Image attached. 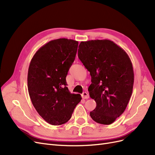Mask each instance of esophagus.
Here are the masks:
<instances>
[{
  "instance_id": "esophagus-1",
  "label": "esophagus",
  "mask_w": 155,
  "mask_h": 155,
  "mask_svg": "<svg viewBox=\"0 0 155 155\" xmlns=\"http://www.w3.org/2000/svg\"><path fill=\"white\" fill-rule=\"evenodd\" d=\"M81 96H82V97L83 98V99H88V98H89L88 94L87 92H83L82 94H81Z\"/></svg>"
}]
</instances>
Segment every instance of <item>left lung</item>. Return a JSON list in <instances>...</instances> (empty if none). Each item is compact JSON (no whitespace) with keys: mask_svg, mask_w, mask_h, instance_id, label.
<instances>
[{"mask_svg":"<svg viewBox=\"0 0 155 155\" xmlns=\"http://www.w3.org/2000/svg\"><path fill=\"white\" fill-rule=\"evenodd\" d=\"M78 58L91 76L88 91L96 107L90 116L98 124L110 125L123 114L133 92L129 55L113 41L104 39L81 42Z\"/></svg>","mask_w":155,"mask_h":155,"instance_id":"1","label":"left lung"}]
</instances>
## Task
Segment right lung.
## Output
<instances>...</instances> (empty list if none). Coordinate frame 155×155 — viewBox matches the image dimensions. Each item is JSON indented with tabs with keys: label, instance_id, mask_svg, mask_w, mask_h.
<instances>
[{
	"label": "right lung",
	"instance_id": "1",
	"mask_svg": "<svg viewBox=\"0 0 155 155\" xmlns=\"http://www.w3.org/2000/svg\"><path fill=\"white\" fill-rule=\"evenodd\" d=\"M78 46V42L72 39L50 41L31 60L28 72L30 99L39 114L51 125L67 122L81 101V95L70 93L66 81Z\"/></svg>",
	"mask_w": 155,
	"mask_h": 155
}]
</instances>
